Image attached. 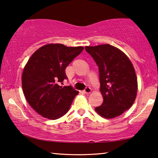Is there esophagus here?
<instances>
[{
	"instance_id": "obj_1",
	"label": "esophagus",
	"mask_w": 158,
	"mask_h": 158,
	"mask_svg": "<svg viewBox=\"0 0 158 158\" xmlns=\"http://www.w3.org/2000/svg\"><path fill=\"white\" fill-rule=\"evenodd\" d=\"M84 91L85 93H86V94H89V93L91 92V89H90V87H86L84 89Z\"/></svg>"
}]
</instances>
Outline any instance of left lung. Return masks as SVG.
I'll list each match as a JSON object with an SVG mask.
<instances>
[{
	"mask_svg": "<svg viewBox=\"0 0 158 158\" xmlns=\"http://www.w3.org/2000/svg\"><path fill=\"white\" fill-rule=\"evenodd\" d=\"M99 68L103 102L95 107L101 116L113 118L132 106L137 92V79L132 63L121 50L110 44L85 47Z\"/></svg>",
	"mask_w": 158,
	"mask_h": 158,
	"instance_id": "8db88e82",
	"label": "left lung"
}]
</instances>
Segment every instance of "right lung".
<instances>
[{
	"mask_svg": "<svg viewBox=\"0 0 158 158\" xmlns=\"http://www.w3.org/2000/svg\"><path fill=\"white\" fill-rule=\"evenodd\" d=\"M83 49L49 44L29 58L22 74L23 92L29 105L41 116L56 120L69 111L79 91L71 85H62L68 79L65 68Z\"/></svg>",
	"mask_w": 158,
	"mask_h": 158,
	"instance_id": "obj_1",
	"label": "right lung"
}]
</instances>
